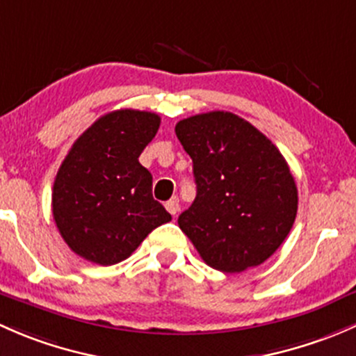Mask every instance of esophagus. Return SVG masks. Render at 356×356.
I'll return each mask as SVG.
<instances>
[{
	"label": "esophagus",
	"instance_id": "esophagus-1",
	"mask_svg": "<svg viewBox=\"0 0 356 356\" xmlns=\"http://www.w3.org/2000/svg\"><path fill=\"white\" fill-rule=\"evenodd\" d=\"M166 209H168V212H170L171 216H177L178 211H179V202H178V199L168 200V202H166Z\"/></svg>",
	"mask_w": 356,
	"mask_h": 356
}]
</instances>
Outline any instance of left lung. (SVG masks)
<instances>
[{"label": "left lung", "instance_id": "left-lung-1", "mask_svg": "<svg viewBox=\"0 0 356 356\" xmlns=\"http://www.w3.org/2000/svg\"><path fill=\"white\" fill-rule=\"evenodd\" d=\"M178 140L193 161L197 197L178 225L207 266L241 273L288 236L298 209L283 154L254 124L228 111L181 120Z\"/></svg>", "mask_w": 356, "mask_h": 356}]
</instances>
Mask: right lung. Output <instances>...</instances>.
<instances>
[{
  "label": "right lung",
  "mask_w": 356,
  "mask_h": 356,
  "mask_svg": "<svg viewBox=\"0 0 356 356\" xmlns=\"http://www.w3.org/2000/svg\"><path fill=\"white\" fill-rule=\"evenodd\" d=\"M156 113L118 109L75 140L53 186V218L67 245L89 262L128 259L171 214L152 197V175L138 156L156 137Z\"/></svg>",
  "instance_id": "right-lung-1"
}]
</instances>
